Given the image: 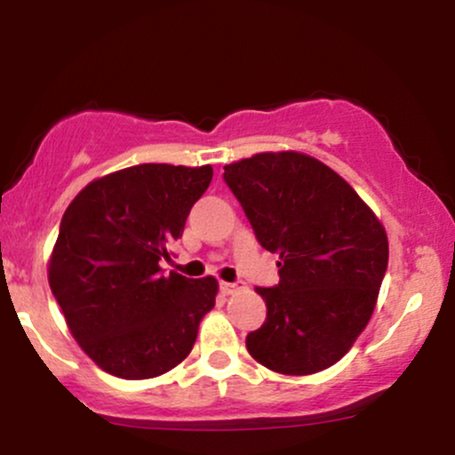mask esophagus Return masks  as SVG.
I'll return each instance as SVG.
<instances>
[{"instance_id":"1","label":"esophagus","mask_w":455,"mask_h":455,"mask_svg":"<svg viewBox=\"0 0 455 455\" xmlns=\"http://www.w3.org/2000/svg\"><path fill=\"white\" fill-rule=\"evenodd\" d=\"M245 284L243 282H220V291L224 295H233L237 291H243Z\"/></svg>"}]
</instances>
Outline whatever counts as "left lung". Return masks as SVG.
<instances>
[{"label":"left lung","instance_id":"left-lung-1","mask_svg":"<svg viewBox=\"0 0 455 455\" xmlns=\"http://www.w3.org/2000/svg\"><path fill=\"white\" fill-rule=\"evenodd\" d=\"M259 243L280 257V282L257 289L267 318L248 353L286 377L321 372L351 351L379 299L389 242L377 213L321 160L263 151L224 166Z\"/></svg>","mask_w":455,"mask_h":455}]
</instances>
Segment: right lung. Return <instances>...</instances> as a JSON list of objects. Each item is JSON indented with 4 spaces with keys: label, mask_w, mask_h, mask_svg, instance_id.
<instances>
[{
    "label": "right lung",
    "mask_w": 455,
    "mask_h": 455,
    "mask_svg": "<svg viewBox=\"0 0 455 455\" xmlns=\"http://www.w3.org/2000/svg\"><path fill=\"white\" fill-rule=\"evenodd\" d=\"M213 177L205 166L139 164L98 177L72 198L49 259V284L78 347L128 380L173 370L216 304L218 280L160 260Z\"/></svg>",
    "instance_id": "obj_1"
}]
</instances>
